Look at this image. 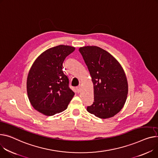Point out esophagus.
Returning a JSON list of instances; mask_svg holds the SVG:
<instances>
[{"instance_id": "obj_1", "label": "esophagus", "mask_w": 158, "mask_h": 158, "mask_svg": "<svg viewBox=\"0 0 158 158\" xmlns=\"http://www.w3.org/2000/svg\"><path fill=\"white\" fill-rule=\"evenodd\" d=\"M76 90H77V93L81 92V86H78L77 87H76Z\"/></svg>"}]
</instances>
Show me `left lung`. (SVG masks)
Here are the masks:
<instances>
[{"label": "left lung", "mask_w": 158, "mask_h": 158, "mask_svg": "<svg viewBox=\"0 0 158 158\" xmlns=\"http://www.w3.org/2000/svg\"><path fill=\"white\" fill-rule=\"evenodd\" d=\"M93 83L94 102L88 112L101 119L112 118L123 107L128 92L124 71L109 52L97 46L79 49Z\"/></svg>", "instance_id": "8db88e82"}]
</instances>
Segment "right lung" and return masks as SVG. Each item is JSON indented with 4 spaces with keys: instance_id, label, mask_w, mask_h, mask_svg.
Segmentation results:
<instances>
[{
    "instance_id": "obj_1",
    "label": "right lung",
    "mask_w": 158,
    "mask_h": 158,
    "mask_svg": "<svg viewBox=\"0 0 158 158\" xmlns=\"http://www.w3.org/2000/svg\"><path fill=\"white\" fill-rule=\"evenodd\" d=\"M74 50V47L65 45L49 48L31 67L27 81L28 97L39 112L49 116L67 108L74 93L63 72V63Z\"/></svg>"
}]
</instances>
